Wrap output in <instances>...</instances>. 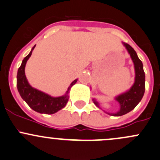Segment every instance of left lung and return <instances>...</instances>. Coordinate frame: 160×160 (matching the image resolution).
Segmentation results:
<instances>
[{"instance_id":"obj_1","label":"left lung","mask_w":160,"mask_h":160,"mask_svg":"<svg viewBox=\"0 0 160 160\" xmlns=\"http://www.w3.org/2000/svg\"><path fill=\"white\" fill-rule=\"evenodd\" d=\"M126 48L127 49L128 52L131 56V58L134 63L135 73V82L131 88L125 93L121 94L116 97V100L119 103L120 109L116 113L106 112L107 114L112 116H121L126 113L129 112L132 109H134L142 98L143 95L145 92V72L143 70V65L140 59L138 58L136 51L127 43H123ZM93 100V102L96 106L100 108L98 105V102Z\"/></svg>"}]
</instances>
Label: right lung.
I'll return each mask as SVG.
<instances>
[{
    "label": "right lung",
    "mask_w": 160,
    "mask_h": 160,
    "mask_svg": "<svg viewBox=\"0 0 160 160\" xmlns=\"http://www.w3.org/2000/svg\"><path fill=\"white\" fill-rule=\"evenodd\" d=\"M35 45L31 49V52L28 54L24 60L22 61L21 66L18 68L17 75V87L20 95L23 100L26 102L28 105L35 112L44 114H54L65 106L68 101V93L70 88L77 82V79L74 80L68 87L66 93L60 97H52L48 94L39 91L36 88H32L29 85L27 78H26L24 68L26 63L31 57L32 51L34 50Z\"/></svg>",
    "instance_id": "add662e5"
}]
</instances>
